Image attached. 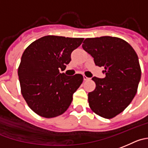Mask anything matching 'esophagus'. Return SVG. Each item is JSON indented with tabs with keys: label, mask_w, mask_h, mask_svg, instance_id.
Listing matches in <instances>:
<instances>
[{
	"label": "esophagus",
	"mask_w": 148,
	"mask_h": 148,
	"mask_svg": "<svg viewBox=\"0 0 148 148\" xmlns=\"http://www.w3.org/2000/svg\"><path fill=\"white\" fill-rule=\"evenodd\" d=\"M83 79H84V80H85V81L88 80V79H89V78H88V77H87L86 76H83Z\"/></svg>",
	"instance_id": "1"
}]
</instances>
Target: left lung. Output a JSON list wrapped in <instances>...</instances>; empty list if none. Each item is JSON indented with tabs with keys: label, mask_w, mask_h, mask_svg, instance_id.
Here are the masks:
<instances>
[{
	"label": "left lung",
	"mask_w": 148,
	"mask_h": 148,
	"mask_svg": "<svg viewBox=\"0 0 148 148\" xmlns=\"http://www.w3.org/2000/svg\"><path fill=\"white\" fill-rule=\"evenodd\" d=\"M82 48L93 58L96 66L104 68L103 79L93 77L96 88L88 93L91 110L110 119L122 112L134 98L141 78L136 52L118 37L88 38Z\"/></svg>",
	"instance_id": "obj_1"
}]
</instances>
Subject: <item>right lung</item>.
Instances as JSON below:
<instances>
[{"instance_id": "add662e5", "label": "right lung", "mask_w": 148, "mask_h": 148, "mask_svg": "<svg viewBox=\"0 0 148 148\" xmlns=\"http://www.w3.org/2000/svg\"><path fill=\"white\" fill-rule=\"evenodd\" d=\"M83 40L46 36L31 43L23 52L18 68L21 93L28 107L39 116L55 118L71 104L83 77L66 76L59 69H66L72 51Z\"/></svg>"}]
</instances>
